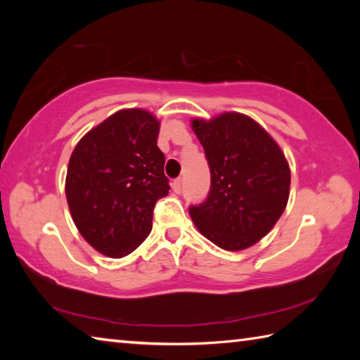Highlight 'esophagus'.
Masks as SVG:
<instances>
[{
  "instance_id": "1",
  "label": "esophagus",
  "mask_w": 360,
  "mask_h": 360,
  "mask_svg": "<svg viewBox=\"0 0 360 360\" xmlns=\"http://www.w3.org/2000/svg\"><path fill=\"white\" fill-rule=\"evenodd\" d=\"M181 188H182V179H181V178L174 179V181H173V191H174L176 193H179Z\"/></svg>"
}]
</instances>
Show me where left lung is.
I'll return each mask as SVG.
<instances>
[{
  "mask_svg": "<svg viewBox=\"0 0 360 360\" xmlns=\"http://www.w3.org/2000/svg\"><path fill=\"white\" fill-rule=\"evenodd\" d=\"M192 130L211 172L208 197L188 206L195 227L225 251L255 245L288 205L290 169L283 150L257 122L240 112L193 119Z\"/></svg>",
  "mask_w": 360,
  "mask_h": 360,
  "instance_id": "left-lung-1",
  "label": "left lung"
}]
</instances>
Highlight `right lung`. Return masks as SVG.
Here are the masks:
<instances>
[{
    "mask_svg": "<svg viewBox=\"0 0 360 360\" xmlns=\"http://www.w3.org/2000/svg\"><path fill=\"white\" fill-rule=\"evenodd\" d=\"M160 124L144 109H122L72 150L65 192L77 230L96 251L125 257L148 238L157 200L167 197Z\"/></svg>",
    "mask_w": 360,
    "mask_h": 360,
    "instance_id": "obj_1",
    "label": "right lung"
}]
</instances>
